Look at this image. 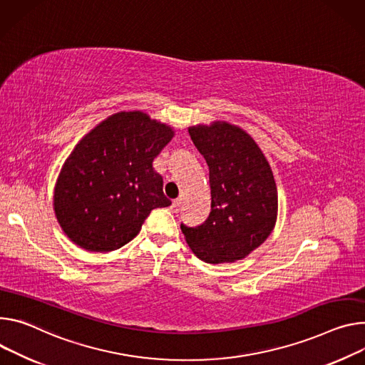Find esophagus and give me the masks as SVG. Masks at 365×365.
Segmentation results:
<instances>
[{
  "mask_svg": "<svg viewBox=\"0 0 365 365\" xmlns=\"http://www.w3.org/2000/svg\"><path fill=\"white\" fill-rule=\"evenodd\" d=\"M180 207H182V200H180V197H178V200H175V201L172 202V210H173V212H179Z\"/></svg>",
  "mask_w": 365,
  "mask_h": 365,
  "instance_id": "1",
  "label": "esophagus"
}]
</instances>
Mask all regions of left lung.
<instances>
[{
  "mask_svg": "<svg viewBox=\"0 0 365 365\" xmlns=\"http://www.w3.org/2000/svg\"><path fill=\"white\" fill-rule=\"evenodd\" d=\"M210 168L211 212L195 228L180 225L190 250L207 263L242 260L269 237L278 215L271 165L245 129L224 120L189 126Z\"/></svg>",
  "mask_w": 365,
  "mask_h": 365,
  "instance_id": "left-lung-1",
  "label": "left lung"
}]
</instances>
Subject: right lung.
<instances>
[{
    "label": "right lung",
    "mask_w": 365,
    "mask_h": 365,
    "mask_svg": "<svg viewBox=\"0 0 365 365\" xmlns=\"http://www.w3.org/2000/svg\"><path fill=\"white\" fill-rule=\"evenodd\" d=\"M170 125L141 110L96 125L62 164L53 187L55 217L88 252H112L134 239L154 208L169 207L153 161L170 143Z\"/></svg>",
    "instance_id": "obj_1"
}]
</instances>
